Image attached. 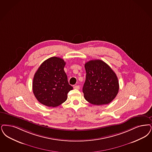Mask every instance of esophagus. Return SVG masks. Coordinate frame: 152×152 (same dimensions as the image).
Wrapping results in <instances>:
<instances>
[{
	"label": "esophagus",
	"mask_w": 152,
	"mask_h": 152,
	"mask_svg": "<svg viewBox=\"0 0 152 152\" xmlns=\"http://www.w3.org/2000/svg\"><path fill=\"white\" fill-rule=\"evenodd\" d=\"M73 88L74 89H80V86H79V85H76V86H75L74 87H73Z\"/></svg>",
	"instance_id": "esophagus-1"
}]
</instances>
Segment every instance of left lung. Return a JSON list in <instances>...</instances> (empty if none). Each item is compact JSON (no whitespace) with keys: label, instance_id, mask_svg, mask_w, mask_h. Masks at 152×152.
<instances>
[{"label":"left lung","instance_id":"8db88e82","mask_svg":"<svg viewBox=\"0 0 152 152\" xmlns=\"http://www.w3.org/2000/svg\"><path fill=\"white\" fill-rule=\"evenodd\" d=\"M86 80L83 91L85 99L95 105L106 104L115 98L119 88L115 73L101 60L85 64Z\"/></svg>","mask_w":152,"mask_h":152}]
</instances>
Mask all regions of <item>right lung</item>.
<instances>
[{
  "label": "right lung",
  "mask_w": 152,
  "mask_h": 152,
  "mask_svg": "<svg viewBox=\"0 0 152 152\" xmlns=\"http://www.w3.org/2000/svg\"><path fill=\"white\" fill-rule=\"evenodd\" d=\"M66 62L61 58L51 57L44 61L34 74L33 91L37 99L49 107L65 102L67 94L73 89L64 71Z\"/></svg>",
  "instance_id": "right-lung-1"
}]
</instances>
